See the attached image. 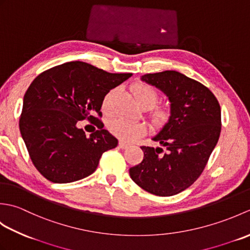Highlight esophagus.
I'll return each mask as SVG.
<instances>
[{
  "instance_id": "1",
  "label": "esophagus",
  "mask_w": 250,
  "mask_h": 250,
  "mask_svg": "<svg viewBox=\"0 0 250 250\" xmlns=\"http://www.w3.org/2000/svg\"><path fill=\"white\" fill-rule=\"evenodd\" d=\"M130 145L129 144H126L125 142H119V147L121 148V149H126V148H128Z\"/></svg>"
}]
</instances>
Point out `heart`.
<instances>
[{
  "instance_id": "heart-1",
  "label": "heart",
  "mask_w": 250,
  "mask_h": 250,
  "mask_svg": "<svg viewBox=\"0 0 250 250\" xmlns=\"http://www.w3.org/2000/svg\"><path fill=\"white\" fill-rule=\"evenodd\" d=\"M132 94H133L136 102L144 108H151L152 106L156 105L159 99V95L156 90L146 83H137L132 87ZM113 95L114 91H110L106 94L103 102L104 108H108ZM169 114H171L169 110L166 107L155 108L151 111V118L153 124L157 125H163L164 124H167L169 118ZM108 126L109 130L116 136H118L121 140L125 141H133L136 137L143 135L146 132L145 125L141 124V122L125 120L124 118H117L110 121Z\"/></svg>"
}]
</instances>
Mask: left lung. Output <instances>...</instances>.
Segmentation results:
<instances>
[{
	"mask_svg": "<svg viewBox=\"0 0 250 250\" xmlns=\"http://www.w3.org/2000/svg\"><path fill=\"white\" fill-rule=\"evenodd\" d=\"M141 81L168 99L169 118L152 137L167 151L142 146L144 159L129 173L147 192L171 196L189 188L203 172L219 140L220 105L208 88L176 71L146 74Z\"/></svg>",
	"mask_w": 250,
	"mask_h": 250,
	"instance_id": "8db88e82",
	"label": "left lung"
}]
</instances>
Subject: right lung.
I'll list each match as a JSON object with an SVG mask.
<instances>
[{"instance_id": "obj_1", "label": "right lung", "mask_w": 250, "mask_h": 250, "mask_svg": "<svg viewBox=\"0 0 250 250\" xmlns=\"http://www.w3.org/2000/svg\"><path fill=\"white\" fill-rule=\"evenodd\" d=\"M132 76L113 74L82 61L66 62L37 76L26 90L20 133L34 167L56 184L91 175L103 152L117 147L95 115L102 116L105 95ZM88 119L99 128L90 137L77 128Z\"/></svg>"}]
</instances>
